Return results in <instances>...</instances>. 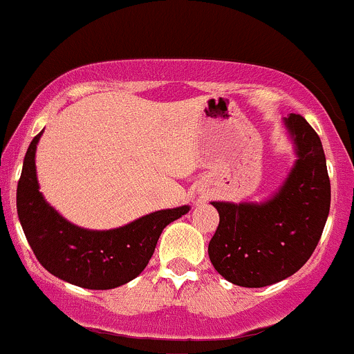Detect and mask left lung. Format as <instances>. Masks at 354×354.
I'll return each mask as SVG.
<instances>
[{
    "label": "left lung",
    "mask_w": 354,
    "mask_h": 354,
    "mask_svg": "<svg viewBox=\"0 0 354 354\" xmlns=\"http://www.w3.org/2000/svg\"><path fill=\"white\" fill-rule=\"evenodd\" d=\"M283 127L295 162L279 191L261 203H211L219 226L209 241V260L239 287H267L294 275L328 221L330 182L321 138L300 115L283 118Z\"/></svg>",
    "instance_id": "left-lung-1"
}]
</instances>
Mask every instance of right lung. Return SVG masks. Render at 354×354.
I'll return each instance as SVG.
<instances>
[{
	"label": "right lung",
	"mask_w": 354,
	"mask_h": 354,
	"mask_svg": "<svg viewBox=\"0 0 354 354\" xmlns=\"http://www.w3.org/2000/svg\"><path fill=\"white\" fill-rule=\"evenodd\" d=\"M40 131L26 150L17 189V211L37 260L57 279L91 290H108L136 279L155 252L163 227L189 206L150 212L115 230H86L67 221L40 192L35 153Z\"/></svg>",
	"instance_id": "add662e5"
}]
</instances>
